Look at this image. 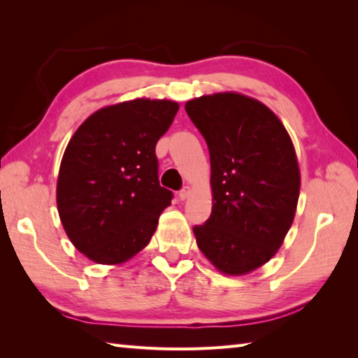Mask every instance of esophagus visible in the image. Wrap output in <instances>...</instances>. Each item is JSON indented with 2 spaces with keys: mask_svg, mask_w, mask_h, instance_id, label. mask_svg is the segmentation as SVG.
Segmentation results:
<instances>
[{
  "mask_svg": "<svg viewBox=\"0 0 358 358\" xmlns=\"http://www.w3.org/2000/svg\"><path fill=\"white\" fill-rule=\"evenodd\" d=\"M191 192H192V189L189 187V186H185V187L181 189V191L178 192V199H180L181 201H185V200L189 199V195H191Z\"/></svg>",
  "mask_w": 358,
  "mask_h": 358,
  "instance_id": "obj_1",
  "label": "esophagus"
}]
</instances>
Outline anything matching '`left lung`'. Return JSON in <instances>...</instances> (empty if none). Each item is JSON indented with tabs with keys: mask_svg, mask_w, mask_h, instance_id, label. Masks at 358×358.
Returning <instances> with one entry per match:
<instances>
[{
	"mask_svg": "<svg viewBox=\"0 0 358 358\" xmlns=\"http://www.w3.org/2000/svg\"><path fill=\"white\" fill-rule=\"evenodd\" d=\"M208 143L212 212L194 227L203 255L224 275H246L278 252L300 195V167L286 127L268 106L238 92L189 100Z\"/></svg>",
	"mask_w": 358,
	"mask_h": 358,
	"instance_id": "left-lung-1",
	"label": "left lung"
}]
</instances>
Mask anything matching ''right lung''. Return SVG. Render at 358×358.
<instances>
[{"mask_svg":"<svg viewBox=\"0 0 358 358\" xmlns=\"http://www.w3.org/2000/svg\"><path fill=\"white\" fill-rule=\"evenodd\" d=\"M180 104L135 98L104 106L67 144L57 180L59 220L81 254L126 263L148 246L172 192L158 183L157 141Z\"/></svg>","mask_w":358,"mask_h":358,"instance_id":"add662e5","label":"right lung"}]
</instances>
